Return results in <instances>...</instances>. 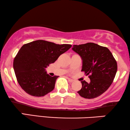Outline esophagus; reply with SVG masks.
Wrapping results in <instances>:
<instances>
[{
	"label": "esophagus",
	"instance_id": "1",
	"mask_svg": "<svg viewBox=\"0 0 130 130\" xmlns=\"http://www.w3.org/2000/svg\"><path fill=\"white\" fill-rule=\"evenodd\" d=\"M67 79H68V80L70 82H73L74 81V80L72 79H70V78H69V77H67Z\"/></svg>",
	"mask_w": 130,
	"mask_h": 130
}]
</instances>
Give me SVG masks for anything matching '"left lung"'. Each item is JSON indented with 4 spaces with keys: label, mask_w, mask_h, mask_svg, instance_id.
Here are the masks:
<instances>
[{
    "label": "left lung",
    "mask_w": 130,
    "mask_h": 130,
    "mask_svg": "<svg viewBox=\"0 0 130 130\" xmlns=\"http://www.w3.org/2000/svg\"><path fill=\"white\" fill-rule=\"evenodd\" d=\"M72 50L81 57V71L90 79V83L81 81L82 87L77 93L88 99L102 95L111 85L117 72V63L112 54L106 47L91 42L75 45Z\"/></svg>",
    "instance_id": "left-lung-1"
}]
</instances>
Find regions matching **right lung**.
Wrapping results in <instances>:
<instances>
[{"label": "right lung", "mask_w": 130, "mask_h": 130, "mask_svg": "<svg viewBox=\"0 0 130 130\" xmlns=\"http://www.w3.org/2000/svg\"><path fill=\"white\" fill-rule=\"evenodd\" d=\"M72 47L38 40L24 44L13 60L17 81L23 90L35 97H42L52 91L58 76L52 77L45 68Z\"/></svg>", "instance_id": "obj_1"}]
</instances>
